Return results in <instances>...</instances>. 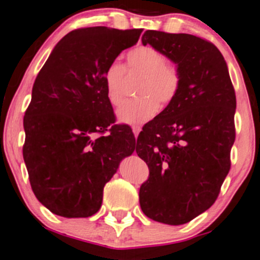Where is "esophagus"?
Masks as SVG:
<instances>
[{"label": "esophagus", "instance_id": "obj_1", "mask_svg": "<svg viewBox=\"0 0 260 260\" xmlns=\"http://www.w3.org/2000/svg\"><path fill=\"white\" fill-rule=\"evenodd\" d=\"M132 132H133V135H135V137L137 138L138 135H140V132H141V127H138V125H133Z\"/></svg>", "mask_w": 260, "mask_h": 260}]
</instances>
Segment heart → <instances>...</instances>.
<instances>
[{"label":"heart","instance_id":"heart-1","mask_svg":"<svg viewBox=\"0 0 260 260\" xmlns=\"http://www.w3.org/2000/svg\"><path fill=\"white\" fill-rule=\"evenodd\" d=\"M129 68L145 75L138 89L140 99L123 104L117 112L119 122L127 124H142L151 119L159 106L174 101L180 89L181 75L179 68L170 64L166 55L152 46H138L127 55ZM125 69L119 61H112L104 72V81L108 101L118 107L124 99L123 81Z\"/></svg>","mask_w":260,"mask_h":260}]
</instances>
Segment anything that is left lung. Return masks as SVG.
<instances>
[{
  "label": "left lung",
  "mask_w": 260,
  "mask_h": 260,
  "mask_svg": "<svg viewBox=\"0 0 260 260\" xmlns=\"http://www.w3.org/2000/svg\"><path fill=\"white\" fill-rule=\"evenodd\" d=\"M142 44L176 64L181 83L174 101L138 136L136 152L149 169L141 209L154 221L182 225L210 208L229 174L237 98L214 44L153 30L143 34Z\"/></svg>",
  "instance_id": "left-lung-1"
}]
</instances>
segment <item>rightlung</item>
<instances>
[{
    "mask_svg": "<svg viewBox=\"0 0 260 260\" xmlns=\"http://www.w3.org/2000/svg\"><path fill=\"white\" fill-rule=\"evenodd\" d=\"M141 32L104 26L72 31L36 77L23 117V161L36 199L59 216L95 214L104 185L137 148L131 131L113 124L104 72Z\"/></svg>",
    "mask_w": 260,
    "mask_h": 260,
    "instance_id": "obj_1",
    "label": "right lung"
}]
</instances>
